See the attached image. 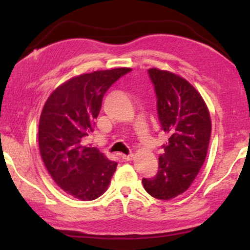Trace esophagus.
<instances>
[{
	"instance_id": "esophagus-1",
	"label": "esophagus",
	"mask_w": 250,
	"mask_h": 250,
	"mask_svg": "<svg viewBox=\"0 0 250 250\" xmlns=\"http://www.w3.org/2000/svg\"><path fill=\"white\" fill-rule=\"evenodd\" d=\"M121 158L124 159L125 161H131L133 159V155H122Z\"/></svg>"
}]
</instances>
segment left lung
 <instances>
[{
  "label": "left lung",
  "mask_w": 250,
  "mask_h": 250,
  "mask_svg": "<svg viewBox=\"0 0 250 250\" xmlns=\"http://www.w3.org/2000/svg\"><path fill=\"white\" fill-rule=\"evenodd\" d=\"M157 93L161 128L168 139L155 177L143 178L151 196L171 200L187 191L208 149L211 121L200 92L182 76L158 67L148 70Z\"/></svg>",
  "instance_id": "8db88e82"
}]
</instances>
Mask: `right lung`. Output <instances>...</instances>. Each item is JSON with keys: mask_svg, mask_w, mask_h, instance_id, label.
<instances>
[{"mask_svg": "<svg viewBox=\"0 0 250 250\" xmlns=\"http://www.w3.org/2000/svg\"><path fill=\"white\" fill-rule=\"evenodd\" d=\"M130 71L118 67L72 77L44 104L39 125L41 157L54 182L78 200L98 199L116 171V162L83 141L93 131L105 92Z\"/></svg>", "mask_w": 250, "mask_h": 250, "instance_id": "right-lung-1", "label": "right lung"}]
</instances>
